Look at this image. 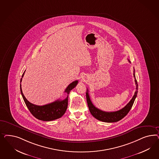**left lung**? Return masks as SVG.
<instances>
[{"instance_id":"1","label":"left lung","mask_w":159,"mask_h":159,"mask_svg":"<svg viewBox=\"0 0 159 159\" xmlns=\"http://www.w3.org/2000/svg\"><path fill=\"white\" fill-rule=\"evenodd\" d=\"M128 61L130 62L129 59H128ZM134 77L135 78V84H136V91H135V94L132 97V98L130 100V101L123 108L120 109L118 111H114V112H106V111H101L98 108H96L92 103L88 93L89 91L87 89L86 92L87 102L89 108V111L92 114V116H93L95 118H96L97 120H101L102 122H116L122 120L123 118H124L130 111L138 94V84L135 77V69L134 70Z\"/></svg>"}]
</instances>
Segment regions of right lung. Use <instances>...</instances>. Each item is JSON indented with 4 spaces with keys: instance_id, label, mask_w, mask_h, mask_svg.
I'll use <instances>...</instances> for the list:
<instances>
[{
    "instance_id": "right-lung-1",
    "label": "right lung",
    "mask_w": 159,
    "mask_h": 159,
    "mask_svg": "<svg viewBox=\"0 0 159 159\" xmlns=\"http://www.w3.org/2000/svg\"><path fill=\"white\" fill-rule=\"evenodd\" d=\"M24 71L22 77L24 76ZM22 77L21 78L20 83L22 81ZM78 83V80L74 81L71 83L65 89V92L67 94V97L65 99L63 100H58L57 101L52 102L43 106H37L30 102L25 97L22 92L21 86L20 84V92L24 100L25 104L27 107L29 111L35 116L37 119L43 121H51L55 120L61 118L65 113L67 109L68 104V95L70 92L73 88L76 86Z\"/></svg>"
}]
</instances>
